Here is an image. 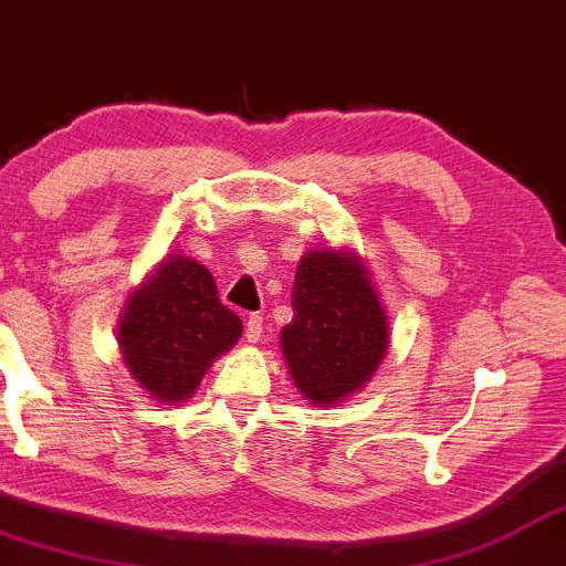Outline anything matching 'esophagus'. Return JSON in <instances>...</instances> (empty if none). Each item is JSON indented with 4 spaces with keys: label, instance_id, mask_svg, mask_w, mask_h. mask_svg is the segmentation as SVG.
I'll use <instances>...</instances> for the list:
<instances>
[{
    "label": "esophagus",
    "instance_id": "obj_1",
    "mask_svg": "<svg viewBox=\"0 0 566 566\" xmlns=\"http://www.w3.org/2000/svg\"><path fill=\"white\" fill-rule=\"evenodd\" d=\"M261 337H263V316L261 313H250L248 322H244V339L255 345L261 343Z\"/></svg>",
    "mask_w": 566,
    "mask_h": 566
}]
</instances>
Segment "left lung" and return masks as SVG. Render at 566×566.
I'll return each mask as SVG.
<instances>
[{"mask_svg":"<svg viewBox=\"0 0 566 566\" xmlns=\"http://www.w3.org/2000/svg\"><path fill=\"white\" fill-rule=\"evenodd\" d=\"M282 353L292 382L313 406L343 403L371 379L390 326L369 271L353 250H308L292 284Z\"/></svg>","mask_w":566,"mask_h":566,"instance_id":"left-lung-1","label":"left lung"}]
</instances>
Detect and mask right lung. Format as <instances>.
I'll return each mask as SVG.
<instances>
[{"label":"right lung","mask_w":566,"mask_h":566,"mask_svg":"<svg viewBox=\"0 0 566 566\" xmlns=\"http://www.w3.org/2000/svg\"><path fill=\"white\" fill-rule=\"evenodd\" d=\"M240 335V316L218 301L213 274L179 253L128 295L118 324L126 369L166 406L192 398L208 366Z\"/></svg>","instance_id":"1"}]
</instances>
